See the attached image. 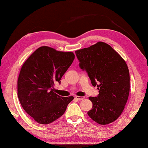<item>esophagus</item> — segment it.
Segmentation results:
<instances>
[{
    "label": "esophagus",
    "mask_w": 148,
    "mask_h": 148,
    "mask_svg": "<svg viewBox=\"0 0 148 148\" xmlns=\"http://www.w3.org/2000/svg\"><path fill=\"white\" fill-rule=\"evenodd\" d=\"M75 98H76L77 99H78V100H82V99H84V97H83V96H75Z\"/></svg>",
    "instance_id": "esophagus-1"
}]
</instances>
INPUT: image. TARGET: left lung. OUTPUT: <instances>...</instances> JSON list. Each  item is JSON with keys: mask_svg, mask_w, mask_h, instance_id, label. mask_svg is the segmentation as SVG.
Masks as SVG:
<instances>
[{"mask_svg": "<svg viewBox=\"0 0 148 148\" xmlns=\"http://www.w3.org/2000/svg\"><path fill=\"white\" fill-rule=\"evenodd\" d=\"M79 67L86 71L99 94L90 96L92 107L87 114L98 124L107 125L121 114L130 92L127 64L109 45L98 42L88 48L75 51Z\"/></svg>", "mask_w": 148, "mask_h": 148, "instance_id": "left-lung-1", "label": "left lung"}]
</instances>
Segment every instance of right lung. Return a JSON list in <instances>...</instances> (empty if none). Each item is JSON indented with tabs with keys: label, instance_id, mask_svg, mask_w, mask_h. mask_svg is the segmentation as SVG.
<instances>
[{
	"label": "right lung",
	"instance_id": "1",
	"mask_svg": "<svg viewBox=\"0 0 148 148\" xmlns=\"http://www.w3.org/2000/svg\"><path fill=\"white\" fill-rule=\"evenodd\" d=\"M73 52L41 47L24 62L18 79V97L24 110L40 124L47 125L65 112L73 96L62 97L53 92L73 62Z\"/></svg>",
	"mask_w": 148,
	"mask_h": 148
}]
</instances>
